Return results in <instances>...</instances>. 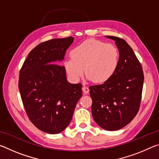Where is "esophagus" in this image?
<instances>
[{
  "instance_id": "obj_1",
  "label": "esophagus",
  "mask_w": 159,
  "mask_h": 159,
  "mask_svg": "<svg viewBox=\"0 0 159 159\" xmlns=\"http://www.w3.org/2000/svg\"><path fill=\"white\" fill-rule=\"evenodd\" d=\"M82 90H83V92L84 94H88V93H89L90 89L88 87H86L85 85H83V88H82Z\"/></svg>"
}]
</instances>
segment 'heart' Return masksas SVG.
Masks as SVG:
<instances>
[{
    "label": "heart",
    "mask_w": 159,
    "mask_h": 159,
    "mask_svg": "<svg viewBox=\"0 0 159 159\" xmlns=\"http://www.w3.org/2000/svg\"><path fill=\"white\" fill-rule=\"evenodd\" d=\"M71 58L64 61V67L68 76L78 81L83 72L88 79L103 83L114 76L119 64V52L111 44L95 39H88L71 51Z\"/></svg>",
    "instance_id": "b5f03b06"
}]
</instances>
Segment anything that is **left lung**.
I'll return each instance as SVG.
<instances>
[{
  "label": "left lung",
  "mask_w": 159,
  "mask_h": 159,
  "mask_svg": "<svg viewBox=\"0 0 159 159\" xmlns=\"http://www.w3.org/2000/svg\"><path fill=\"white\" fill-rule=\"evenodd\" d=\"M115 41L119 52L118 69L108 81L90 86L92 115L97 124L106 130H120L138 114L140 105L144 74L133 49L123 39Z\"/></svg>",
  "instance_id": "8db88e82"
}]
</instances>
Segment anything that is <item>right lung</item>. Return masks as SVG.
Wrapping results in <instances>:
<instances>
[{
	"mask_svg": "<svg viewBox=\"0 0 159 159\" xmlns=\"http://www.w3.org/2000/svg\"><path fill=\"white\" fill-rule=\"evenodd\" d=\"M72 36L41 43L29 53L21 67L19 90L33 124L49 134L62 132L73 116L82 96V85L67 80L63 61Z\"/></svg>",
	"mask_w": 159,
	"mask_h": 159,
	"instance_id": "1",
	"label": "right lung"
}]
</instances>
